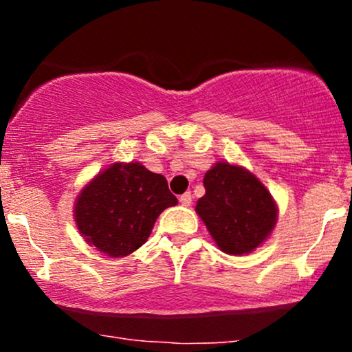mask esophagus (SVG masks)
<instances>
[{
  "instance_id": "esophagus-1",
  "label": "esophagus",
  "mask_w": 352,
  "mask_h": 352,
  "mask_svg": "<svg viewBox=\"0 0 352 352\" xmlns=\"http://www.w3.org/2000/svg\"><path fill=\"white\" fill-rule=\"evenodd\" d=\"M192 199H193V195L190 192H185L184 195H180V204L184 205V207H190V205H192Z\"/></svg>"
}]
</instances>
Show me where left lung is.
<instances>
[{
  "label": "left lung",
  "instance_id": "1",
  "mask_svg": "<svg viewBox=\"0 0 352 352\" xmlns=\"http://www.w3.org/2000/svg\"><path fill=\"white\" fill-rule=\"evenodd\" d=\"M205 195L197 213L218 248L228 254L253 252L276 225V204L253 173L218 162L205 173Z\"/></svg>",
  "mask_w": 352,
  "mask_h": 352
}]
</instances>
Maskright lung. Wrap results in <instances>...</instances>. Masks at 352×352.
<instances>
[{"label": "right lung", "mask_w": 352, "mask_h": 352, "mask_svg": "<svg viewBox=\"0 0 352 352\" xmlns=\"http://www.w3.org/2000/svg\"><path fill=\"white\" fill-rule=\"evenodd\" d=\"M177 205L160 173L135 164H114L82 188L76 201L79 233L109 256H127L151 235L157 217Z\"/></svg>", "instance_id": "right-lung-1"}]
</instances>
